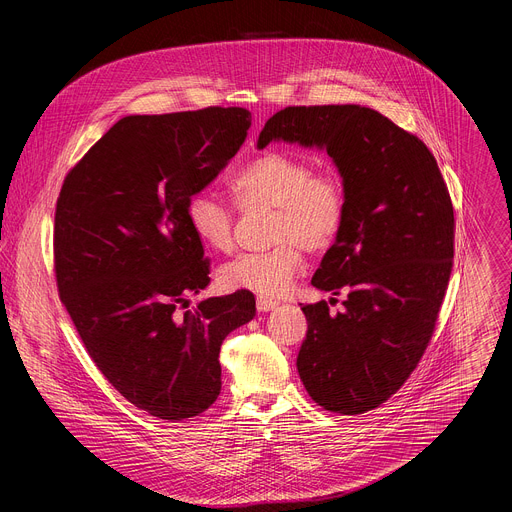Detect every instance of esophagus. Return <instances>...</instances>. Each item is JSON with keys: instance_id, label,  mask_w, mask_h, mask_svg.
Segmentation results:
<instances>
[{"instance_id": "obj_1", "label": "esophagus", "mask_w": 512, "mask_h": 512, "mask_svg": "<svg viewBox=\"0 0 512 512\" xmlns=\"http://www.w3.org/2000/svg\"><path fill=\"white\" fill-rule=\"evenodd\" d=\"M277 306H279V302H277V300L263 298V296H259V298H257V310H259V312H269V310H273V308H277Z\"/></svg>"}]
</instances>
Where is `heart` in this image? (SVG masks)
I'll return each mask as SVG.
<instances>
[{"mask_svg": "<svg viewBox=\"0 0 512 512\" xmlns=\"http://www.w3.org/2000/svg\"><path fill=\"white\" fill-rule=\"evenodd\" d=\"M231 190L243 210L273 208L269 241L275 247L245 253L221 269L227 289H249L261 296H281L302 269V250L322 253L338 239L348 210V192L334 170L314 172V164L283 152H267L249 162ZM194 237L216 253L233 249L235 218L214 194H194L186 204Z\"/></svg>", "mask_w": 512, "mask_h": 512, "instance_id": "heart-1", "label": "heart"}]
</instances>
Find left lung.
I'll return each instance as SVG.
<instances>
[{
	"label": "left lung",
	"mask_w": 512,
	"mask_h": 512,
	"mask_svg": "<svg viewBox=\"0 0 512 512\" xmlns=\"http://www.w3.org/2000/svg\"><path fill=\"white\" fill-rule=\"evenodd\" d=\"M271 141L324 150L348 192L344 227L312 277L332 296L346 291L344 310L302 308L300 379L326 411H371L413 373L442 308L454 259L448 186L419 137L362 105L285 107L257 148Z\"/></svg>",
	"instance_id": "8db88e82"
}]
</instances>
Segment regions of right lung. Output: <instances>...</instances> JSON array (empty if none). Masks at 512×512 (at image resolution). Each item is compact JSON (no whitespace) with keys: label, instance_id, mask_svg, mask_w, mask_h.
<instances>
[{"label":"right lung","instance_id":"obj_1","mask_svg":"<svg viewBox=\"0 0 512 512\" xmlns=\"http://www.w3.org/2000/svg\"><path fill=\"white\" fill-rule=\"evenodd\" d=\"M249 127L243 107L127 115L68 172L56 202L60 300L105 379L160 419L216 401L221 344L255 316L245 289L180 312L210 283L186 204L227 168Z\"/></svg>","mask_w":512,"mask_h":512}]
</instances>
